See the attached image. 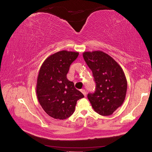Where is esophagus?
<instances>
[{
	"mask_svg": "<svg viewBox=\"0 0 152 152\" xmlns=\"http://www.w3.org/2000/svg\"><path fill=\"white\" fill-rule=\"evenodd\" d=\"M81 92H82V94H83L84 96H86V92L85 90H84V89H83V90H81Z\"/></svg>",
	"mask_w": 152,
	"mask_h": 152,
	"instance_id": "obj_1",
	"label": "esophagus"
}]
</instances>
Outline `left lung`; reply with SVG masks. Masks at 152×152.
<instances>
[{
	"instance_id": "8db88e82",
	"label": "left lung",
	"mask_w": 152,
	"mask_h": 152,
	"mask_svg": "<svg viewBox=\"0 0 152 152\" xmlns=\"http://www.w3.org/2000/svg\"><path fill=\"white\" fill-rule=\"evenodd\" d=\"M83 57L96 84L95 92L88 94V100L98 114L112 115L126 98L127 80L122 68L102 51L84 52Z\"/></svg>"
}]
</instances>
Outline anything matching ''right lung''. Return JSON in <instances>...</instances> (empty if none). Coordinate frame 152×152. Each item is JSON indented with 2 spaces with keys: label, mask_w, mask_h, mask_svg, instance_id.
<instances>
[{
  "label": "right lung",
  "mask_w": 152,
  "mask_h": 152,
  "mask_svg": "<svg viewBox=\"0 0 152 152\" xmlns=\"http://www.w3.org/2000/svg\"><path fill=\"white\" fill-rule=\"evenodd\" d=\"M78 52L61 50L49 56L40 68L37 95L42 109L50 116L64 120L73 114L77 100L84 96L66 78Z\"/></svg>",
  "instance_id": "right-lung-1"
}]
</instances>
